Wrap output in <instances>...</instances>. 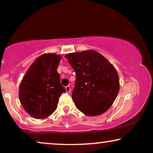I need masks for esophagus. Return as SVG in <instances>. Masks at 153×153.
Segmentation results:
<instances>
[{
  "label": "esophagus",
  "instance_id": "1",
  "mask_svg": "<svg viewBox=\"0 0 153 153\" xmlns=\"http://www.w3.org/2000/svg\"><path fill=\"white\" fill-rule=\"evenodd\" d=\"M65 90H66V91L68 93H70L71 92V86H70V85H67V86L65 87Z\"/></svg>",
  "mask_w": 153,
  "mask_h": 153
}]
</instances>
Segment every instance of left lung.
<instances>
[{
	"mask_svg": "<svg viewBox=\"0 0 153 153\" xmlns=\"http://www.w3.org/2000/svg\"><path fill=\"white\" fill-rule=\"evenodd\" d=\"M65 57L76 75L72 98L77 108L90 117L106 111L119 91L114 67L94 50L70 53Z\"/></svg>",
	"mask_w": 153,
	"mask_h": 153,
	"instance_id": "left-lung-1",
	"label": "left lung"
}]
</instances>
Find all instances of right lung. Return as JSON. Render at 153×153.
<instances>
[{"mask_svg":"<svg viewBox=\"0 0 153 153\" xmlns=\"http://www.w3.org/2000/svg\"><path fill=\"white\" fill-rule=\"evenodd\" d=\"M61 56L45 54L33 62L22 79L19 99L25 111L36 119H45L56 110L65 88L57 69Z\"/></svg>","mask_w":153,"mask_h":153,"instance_id":"right-lung-1","label":"right lung"}]
</instances>
